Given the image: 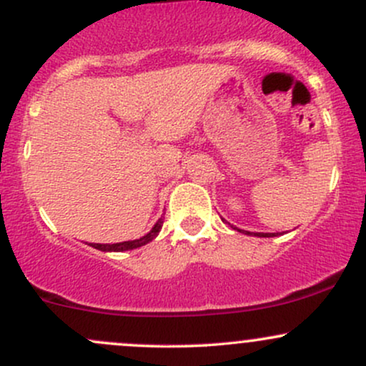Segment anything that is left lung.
Wrapping results in <instances>:
<instances>
[{
    "instance_id": "left-lung-1",
    "label": "left lung",
    "mask_w": 366,
    "mask_h": 366,
    "mask_svg": "<svg viewBox=\"0 0 366 366\" xmlns=\"http://www.w3.org/2000/svg\"><path fill=\"white\" fill-rule=\"evenodd\" d=\"M239 230V229H237ZM241 232V230H239ZM242 234H247V236H251L253 232H247V230H242ZM254 236L258 237H275V234H263V232H254Z\"/></svg>"
}]
</instances>
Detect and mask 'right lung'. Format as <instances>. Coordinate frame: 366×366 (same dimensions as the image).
Listing matches in <instances>:
<instances>
[{
	"instance_id": "add662e5",
	"label": "right lung",
	"mask_w": 366,
	"mask_h": 366,
	"mask_svg": "<svg viewBox=\"0 0 366 366\" xmlns=\"http://www.w3.org/2000/svg\"><path fill=\"white\" fill-rule=\"evenodd\" d=\"M162 225H163V218H159L157 224H154L153 229H151L149 232L146 234V236H142L141 239H136V241L117 242V244H91V246L96 247V249H99V251H129V249H136V247H141V246L148 244V242L153 241V239L159 234V230H162Z\"/></svg>"
}]
</instances>
